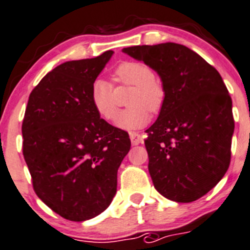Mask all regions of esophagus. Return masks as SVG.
Instances as JSON below:
<instances>
[{
    "instance_id": "esophagus-1",
    "label": "esophagus",
    "mask_w": 250,
    "mask_h": 250,
    "mask_svg": "<svg viewBox=\"0 0 250 250\" xmlns=\"http://www.w3.org/2000/svg\"><path fill=\"white\" fill-rule=\"evenodd\" d=\"M129 138H130V142H132L133 146H138V144H141L142 142H143V138H142L141 134H139V133H136V132H130Z\"/></svg>"
}]
</instances>
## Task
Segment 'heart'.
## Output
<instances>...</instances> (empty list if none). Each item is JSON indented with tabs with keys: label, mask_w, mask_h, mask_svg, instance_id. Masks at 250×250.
<instances>
[{
	"label": "heart",
	"mask_w": 250,
	"mask_h": 250,
	"mask_svg": "<svg viewBox=\"0 0 250 250\" xmlns=\"http://www.w3.org/2000/svg\"><path fill=\"white\" fill-rule=\"evenodd\" d=\"M116 80L134 86L128 100V104L132 107L118 114L117 125L127 130L143 128L150 120L147 109L157 112L162 108L165 100L164 86L154 76L151 67L141 62H122L116 69ZM90 100L100 117L106 121L116 118L117 104L108 81L104 79L93 81L90 88Z\"/></svg>",
	"instance_id": "heart-1"
}]
</instances>
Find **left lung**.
<instances>
[{"instance_id":"8db88e82","label":"left lung","mask_w":250,"mask_h":250,"mask_svg":"<svg viewBox=\"0 0 250 250\" xmlns=\"http://www.w3.org/2000/svg\"><path fill=\"white\" fill-rule=\"evenodd\" d=\"M159 75L165 100L144 141L154 188L175 202H192L225 176L234 132L232 99L220 72L176 43L123 48Z\"/></svg>"}]
</instances>
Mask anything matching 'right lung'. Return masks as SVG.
<instances>
[{
  "instance_id": "right-lung-1",
  "label": "right lung",
  "mask_w": 250,
  "mask_h": 250,
  "mask_svg": "<svg viewBox=\"0 0 250 250\" xmlns=\"http://www.w3.org/2000/svg\"><path fill=\"white\" fill-rule=\"evenodd\" d=\"M113 55L72 60L48 72L30 92L22 125L23 155L37 196L75 222L104 212L117 191V171L130 149L128 133L102 120L90 100L92 83Z\"/></svg>"
}]
</instances>
